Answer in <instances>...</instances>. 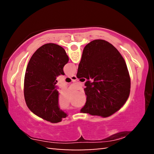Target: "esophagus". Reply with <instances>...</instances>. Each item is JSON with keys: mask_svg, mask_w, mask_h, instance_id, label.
Wrapping results in <instances>:
<instances>
[{"mask_svg": "<svg viewBox=\"0 0 154 154\" xmlns=\"http://www.w3.org/2000/svg\"><path fill=\"white\" fill-rule=\"evenodd\" d=\"M70 78H71V79L72 81H76V80L77 79L76 75H72V76L70 77Z\"/></svg>", "mask_w": 154, "mask_h": 154, "instance_id": "34e87169", "label": "esophagus"}]
</instances>
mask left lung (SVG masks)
Listing matches in <instances>:
<instances>
[{"mask_svg":"<svg viewBox=\"0 0 154 154\" xmlns=\"http://www.w3.org/2000/svg\"><path fill=\"white\" fill-rule=\"evenodd\" d=\"M64 49L54 43L40 47L31 57L24 77V98L34 114L51 123H58L67 114L58 106L56 77L63 75L69 62Z\"/></svg>","mask_w":154,"mask_h":154,"instance_id":"obj_1","label":"left lung"}]
</instances>
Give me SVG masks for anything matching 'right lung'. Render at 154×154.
<instances>
[{"label": "right lung", "instance_id": "obj_1", "mask_svg": "<svg viewBox=\"0 0 154 154\" xmlns=\"http://www.w3.org/2000/svg\"><path fill=\"white\" fill-rule=\"evenodd\" d=\"M78 79L85 83L86 103L81 113L107 118L119 111L129 97L130 78L126 62L112 44L102 39L91 41L83 49Z\"/></svg>", "mask_w": 154, "mask_h": 154}]
</instances>
